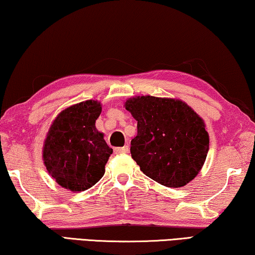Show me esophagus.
<instances>
[{
    "instance_id": "1",
    "label": "esophagus",
    "mask_w": 255,
    "mask_h": 255,
    "mask_svg": "<svg viewBox=\"0 0 255 255\" xmlns=\"http://www.w3.org/2000/svg\"><path fill=\"white\" fill-rule=\"evenodd\" d=\"M129 151V146L125 145L123 147H116L115 149V153L116 154H120V153H128Z\"/></svg>"
}]
</instances>
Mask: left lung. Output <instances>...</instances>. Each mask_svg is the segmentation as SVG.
Instances as JSON below:
<instances>
[{
    "label": "left lung",
    "instance_id": "obj_1",
    "mask_svg": "<svg viewBox=\"0 0 255 255\" xmlns=\"http://www.w3.org/2000/svg\"><path fill=\"white\" fill-rule=\"evenodd\" d=\"M125 108L137 121L131 157L142 172L168 188L195 178L206 160L210 135L203 118L177 98L135 96Z\"/></svg>",
    "mask_w": 255,
    "mask_h": 255
}]
</instances>
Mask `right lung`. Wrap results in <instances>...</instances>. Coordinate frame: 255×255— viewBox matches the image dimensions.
<instances>
[{
	"label": "right lung",
	"mask_w": 255,
	"mask_h": 255,
	"mask_svg": "<svg viewBox=\"0 0 255 255\" xmlns=\"http://www.w3.org/2000/svg\"><path fill=\"white\" fill-rule=\"evenodd\" d=\"M101 112V102L94 100L67 106L57 115L45 136V168L60 187L72 192L96 184L113 152L95 126Z\"/></svg>",
	"instance_id": "right-lung-1"
}]
</instances>
